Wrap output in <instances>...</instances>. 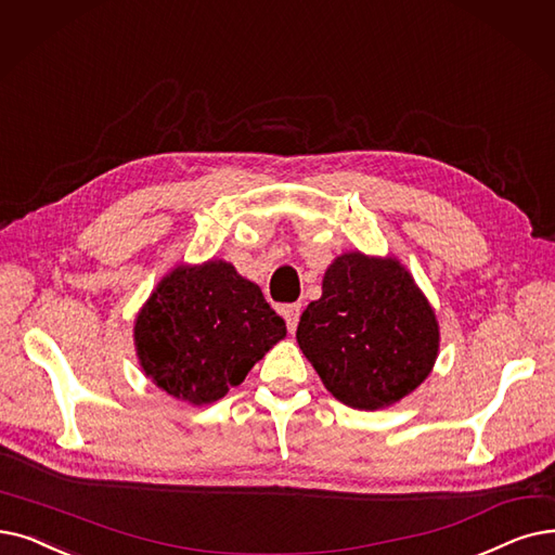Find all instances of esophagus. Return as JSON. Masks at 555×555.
Returning a JSON list of instances; mask_svg holds the SVG:
<instances>
[{
  "instance_id": "1",
  "label": "esophagus",
  "mask_w": 555,
  "mask_h": 555,
  "mask_svg": "<svg viewBox=\"0 0 555 555\" xmlns=\"http://www.w3.org/2000/svg\"><path fill=\"white\" fill-rule=\"evenodd\" d=\"M299 315H301V304H291V306H285V308H283V318H285L287 331H291V333H295V331H297Z\"/></svg>"
}]
</instances>
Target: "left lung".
Segmentation results:
<instances>
[{
	"mask_svg": "<svg viewBox=\"0 0 555 555\" xmlns=\"http://www.w3.org/2000/svg\"><path fill=\"white\" fill-rule=\"evenodd\" d=\"M436 312L403 264L345 254L324 274L297 343L326 390L358 411L411 395L438 356Z\"/></svg>",
	"mask_w": 555,
	"mask_h": 555,
	"instance_id": "left-lung-1",
	"label": "left lung"
}]
</instances>
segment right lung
Here are the masks:
<instances>
[{"mask_svg": "<svg viewBox=\"0 0 555 555\" xmlns=\"http://www.w3.org/2000/svg\"><path fill=\"white\" fill-rule=\"evenodd\" d=\"M285 337L260 287L224 260L177 268L135 320L140 365L158 388L190 403L222 399Z\"/></svg>", "mask_w": 555, "mask_h": 555, "instance_id": "1", "label": "right lung"}]
</instances>
